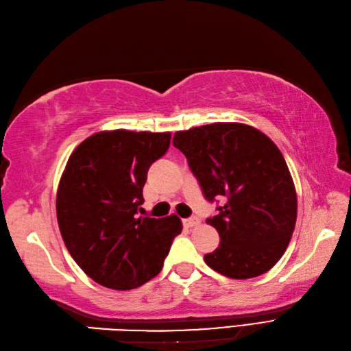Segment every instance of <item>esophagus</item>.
Segmentation results:
<instances>
[{
	"mask_svg": "<svg viewBox=\"0 0 351 351\" xmlns=\"http://www.w3.org/2000/svg\"><path fill=\"white\" fill-rule=\"evenodd\" d=\"M199 218H195V217H191V218H186V219H184L182 221V223H184V227H186V228H193V227H195V226H199Z\"/></svg>",
	"mask_w": 351,
	"mask_h": 351,
	"instance_id": "obj_1",
	"label": "esophagus"
}]
</instances>
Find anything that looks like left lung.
I'll return each instance as SVG.
<instances>
[{
	"label": "left lung",
	"instance_id": "obj_1",
	"mask_svg": "<svg viewBox=\"0 0 351 351\" xmlns=\"http://www.w3.org/2000/svg\"><path fill=\"white\" fill-rule=\"evenodd\" d=\"M173 147L186 157L206 200H223L206 219L221 237L206 264L239 280L273 268L296 221L293 181L276 143L247 124L213 123L176 132Z\"/></svg>",
	"mask_w": 351,
	"mask_h": 351
}]
</instances>
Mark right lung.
I'll return each mask as SVG.
<instances>
[{
    "label": "right lung",
    "instance_id": "obj_1",
    "mask_svg": "<svg viewBox=\"0 0 351 351\" xmlns=\"http://www.w3.org/2000/svg\"><path fill=\"white\" fill-rule=\"evenodd\" d=\"M169 145L170 133L120 129L92 134L71 154L58 188L59 230L71 256L96 283L117 291L147 283L181 234L176 215L136 217L148 169Z\"/></svg>",
    "mask_w": 351,
    "mask_h": 351
}]
</instances>
